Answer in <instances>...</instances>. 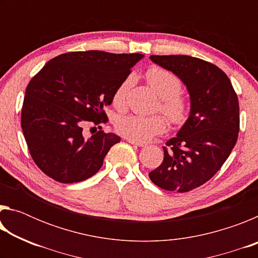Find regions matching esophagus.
I'll return each instance as SVG.
<instances>
[{
  "label": "esophagus",
  "instance_id": "1",
  "mask_svg": "<svg viewBox=\"0 0 258 258\" xmlns=\"http://www.w3.org/2000/svg\"><path fill=\"white\" fill-rule=\"evenodd\" d=\"M126 141H127L128 143H131V145H133V146H138V147H143V146H145V143H142V142H137V141H134V140L126 139Z\"/></svg>",
  "mask_w": 258,
  "mask_h": 258
}]
</instances>
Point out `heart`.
<instances>
[{"label": "heart", "instance_id": "obj_1", "mask_svg": "<svg viewBox=\"0 0 258 258\" xmlns=\"http://www.w3.org/2000/svg\"><path fill=\"white\" fill-rule=\"evenodd\" d=\"M148 84L150 85L160 100V110L173 123H182L187 113V103L180 93L182 83L175 74L161 67H151L146 73ZM132 85V77L127 76L121 81L112 94V104L116 108L125 107L126 98ZM117 133L126 139L137 142H147L166 130L163 116L126 115L119 116L115 121Z\"/></svg>", "mask_w": 258, "mask_h": 258}]
</instances>
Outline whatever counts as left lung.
I'll use <instances>...</instances> for the list:
<instances>
[{"label":"left lung","instance_id":"8db88e82","mask_svg":"<svg viewBox=\"0 0 258 258\" xmlns=\"http://www.w3.org/2000/svg\"><path fill=\"white\" fill-rule=\"evenodd\" d=\"M180 78L190 95L189 117L166 142L164 160L149 173L156 185L187 192L215 175L238 140L239 101L226 74L190 55H150Z\"/></svg>","mask_w":258,"mask_h":258}]
</instances>
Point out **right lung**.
Returning <instances> with one entry per match:
<instances>
[{"label": "right lung", "instance_id": "obj_1", "mask_svg": "<svg viewBox=\"0 0 258 258\" xmlns=\"http://www.w3.org/2000/svg\"><path fill=\"white\" fill-rule=\"evenodd\" d=\"M140 53L68 52L45 63L26 89L21 128L33 159L43 173L61 183L93 176L118 135L99 131L86 139L83 127L108 120L103 107L127 77Z\"/></svg>", "mask_w": 258, "mask_h": 258}]
</instances>
